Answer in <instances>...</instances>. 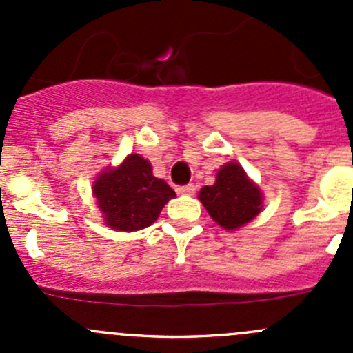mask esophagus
Returning <instances> with one entry per match:
<instances>
[{
    "mask_svg": "<svg viewBox=\"0 0 353 353\" xmlns=\"http://www.w3.org/2000/svg\"><path fill=\"white\" fill-rule=\"evenodd\" d=\"M177 193L186 194V196H191V194L196 193V186H194V184H186V186L177 188Z\"/></svg>",
    "mask_w": 353,
    "mask_h": 353,
    "instance_id": "obj_1",
    "label": "esophagus"
}]
</instances>
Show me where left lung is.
<instances>
[{
  "label": "left lung",
  "mask_w": 353,
  "mask_h": 353,
  "mask_svg": "<svg viewBox=\"0 0 353 353\" xmlns=\"http://www.w3.org/2000/svg\"><path fill=\"white\" fill-rule=\"evenodd\" d=\"M199 201L213 220L225 230H236L258 216L263 193L237 162H227L216 170L215 184L201 188Z\"/></svg>",
  "instance_id": "8db88e82"
}]
</instances>
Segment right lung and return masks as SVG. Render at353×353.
Returning a JSON list of instances; mask_svg holds the SVG:
<instances>
[{
  "mask_svg": "<svg viewBox=\"0 0 353 353\" xmlns=\"http://www.w3.org/2000/svg\"><path fill=\"white\" fill-rule=\"evenodd\" d=\"M92 193L105 225L123 232L152 225L165 203L176 196L165 181L154 176L150 162L138 154L128 155L116 169L99 174Z\"/></svg>",
  "mask_w": 353,
  "mask_h": 353,
  "instance_id": "right-lung-1",
  "label": "right lung"
}]
</instances>
